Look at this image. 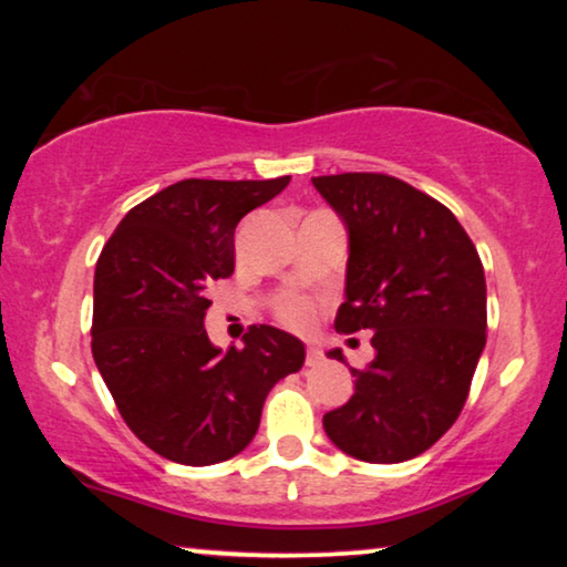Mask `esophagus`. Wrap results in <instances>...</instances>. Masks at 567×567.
<instances>
[{"mask_svg": "<svg viewBox=\"0 0 567 567\" xmlns=\"http://www.w3.org/2000/svg\"><path fill=\"white\" fill-rule=\"evenodd\" d=\"M322 363V351L317 346H307V367H317Z\"/></svg>", "mask_w": 567, "mask_h": 567, "instance_id": "1", "label": "esophagus"}]
</instances>
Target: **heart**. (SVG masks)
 <instances>
[{
    "mask_svg": "<svg viewBox=\"0 0 567 567\" xmlns=\"http://www.w3.org/2000/svg\"><path fill=\"white\" fill-rule=\"evenodd\" d=\"M281 320L286 324H291V328H299V330L309 328V324H312V320H315L312 301H309V299L286 301V305L281 307Z\"/></svg>",
    "mask_w": 567,
    "mask_h": 567,
    "instance_id": "1",
    "label": "heart"
}]
</instances>
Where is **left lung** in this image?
<instances>
[{
    "mask_svg": "<svg viewBox=\"0 0 567 567\" xmlns=\"http://www.w3.org/2000/svg\"><path fill=\"white\" fill-rule=\"evenodd\" d=\"M348 231L346 301L336 330H371L374 361L322 417L340 452L394 464L431 449L460 417L485 348L480 255L444 204L390 175L312 177ZM328 359L346 363L340 348Z\"/></svg>",
    "mask_w": 567,
    "mask_h": 567,
    "instance_id": "left-lung-1",
    "label": "left lung"
}]
</instances>
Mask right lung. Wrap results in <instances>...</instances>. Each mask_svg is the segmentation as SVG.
<instances>
[{
  "label": "right lung",
  "instance_id": "add662e5",
  "mask_svg": "<svg viewBox=\"0 0 567 567\" xmlns=\"http://www.w3.org/2000/svg\"><path fill=\"white\" fill-rule=\"evenodd\" d=\"M289 181H181L131 208L100 252L92 359L128 429L165 460H231L274 384L305 363V343L270 324L229 351L204 328L208 286L235 270L239 219Z\"/></svg>",
  "mask_w": 567,
  "mask_h": 567
}]
</instances>
